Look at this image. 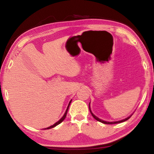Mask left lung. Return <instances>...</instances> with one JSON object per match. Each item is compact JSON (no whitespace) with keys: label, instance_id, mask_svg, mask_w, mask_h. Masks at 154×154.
<instances>
[{"label":"left lung","instance_id":"obj_1","mask_svg":"<svg viewBox=\"0 0 154 154\" xmlns=\"http://www.w3.org/2000/svg\"><path fill=\"white\" fill-rule=\"evenodd\" d=\"M89 109H90V113H91V114H92V116H93V118H94L96 120H97V121H98V122H102V123H103V124H119V123H121V122H125V121H126V120H128V119L131 116H130V117H128V118H126L125 119H123V120H121V121H118V122H105V121H103V120H101V119H100L99 118H98L97 117H96L92 113V111H91V110H90V105H89Z\"/></svg>","mask_w":154,"mask_h":154}]
</instances>
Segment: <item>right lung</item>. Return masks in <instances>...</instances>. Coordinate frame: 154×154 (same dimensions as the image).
<instances>
[{
	"label": "right lung",
	"mask_w": 154,
	"mask_h": 154,
	"mask_svg": "<svg viewBox=\"0 0 154 154\" xmlns=\"http://www.w3.org/2000/svg\"><path fill=\"white\" fill-rule=\"evenodd\" d=\"M71 100L70 101V103H69V105H68V106H67V109H66V112H65V113H64V115L63 116V117H62V118L60 119V120L58 121V122H57L56 124H54V125H52V126H49V127H48V128H45V129H50V128H54V127H55V126H56L57 125H58V124H60L61 123V122H62L64 121V119H65V118H66V114H67V112H68V110H69V106H70V104H71Z\"/></svg>",
	"instance_id": "add662e5"
}]
</instances>
